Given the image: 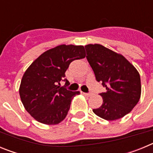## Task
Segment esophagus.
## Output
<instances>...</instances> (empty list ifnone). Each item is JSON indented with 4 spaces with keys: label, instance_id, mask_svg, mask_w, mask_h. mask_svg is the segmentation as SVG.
I'll list each match as a JSON object with an SVG mask.
<instances>
[{
    "label": "esophagus",
    "instance_id": "obj_1",
    "mask_svg": "<svg viewBox=\"0 0 153 153\" xmlns=\"http://www.w3.org/2000/svg\"><path fill=\"white\" fill-rule=\"evenodd\" d=\"M83 94H84L85 96H86V97H90V96H92V93H83Z\"/></svg>",
    "mask_w": 153,
    "mask_h": 153
}]
</instances>
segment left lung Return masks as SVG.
Masks as SVG:
<instances>
[{"label": "left lung", "instance_id": "left-lung-1", "mask_svg": "<svg viewBox=\"0 0 153 153\" xmlns=\"http://www.w3.org/2000/svg\"><path fill=\"white\" fill-rule=\"evenodd\" d=\"M86 59L96 79L106 87L100 93L102 104L93 109L97 116L106 120H116L130 113L141 96L140 76L134 66L123 55L100 44L85 46Z\"/></svg>", "mask_w": 153, "mask_h": 153}]
</instances>
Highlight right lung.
<instances>
[{
  "label": "right lung",
  "mask_w": 153,
  "mask_h": 153,
  "mask_svg": "<svg viewBox=\"0 0 153 153\" xmlns=\"http://www.w3.org/2000/svg\"><path fill=\"white\" fill-rule=\"evenodd\" d=\"M85 56L83 46L62 44L42 53L25 71L19 93L24 108L36 121L56 125L66 118L73 97L79 92L66 89L65 72L71 62ZM61 81L66 82L64 87L60 86Z\"/></svg>",
  "instance_id": "obj_1"
}]
</instances>
